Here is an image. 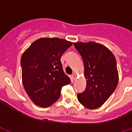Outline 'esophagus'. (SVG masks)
Here are the masks:
<instances>
[{"instance_id":"obj_1","label":"esophagus","mask_w":132,"mask_h":132,"mask_svg":"<svg viewBox=\"0 0 132 132\" xmlns=\"http://www.w3.org/2000/svg\"><path fill=\"white\" fill-rule=\"evenodd\" d=\"M72 79L74 80H76V75H75V73H74V74H72Z\"/></svg>"}]
</instances>
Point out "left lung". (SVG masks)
Listing matches in <instances>:
<instances>
[{
	"instance_id": "1",
	"label": "left lung",
	"mask_w": 132,
	"mask_h": 132,
	"mask_svg": "<svg viewBox=\"0 0 132 132\" xmlns=\"http://www.w3.org/2000/svg\"><path fill=\"white\" fill-rule=\"evenodd\" d=\"M85 66L87 87L77 95L78 101L87 109L101 107L109 98L118 84L116 57L108 48L93 42L74 43Z\"/></svg>"
}]
</instances>
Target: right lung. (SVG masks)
<instances>
[{
	"label": "right lung",
	"instance_id": "obj_1",
	"mask_svg": "<svg viewBox=\"0 0 132 132\" xmlns=\"http://www.w3.org/2000/svg\"><path fill=\"white\" fill-rule=\"evenodd\" d=\"M72 45V42L63 39L40 38L23 54V85L35 105L42 107L52 105L60 97L63 86L70 83L60 58Z\"/></svg>",
	"mask_w": 132,
	"mask_h": 132
}]
</instances>
